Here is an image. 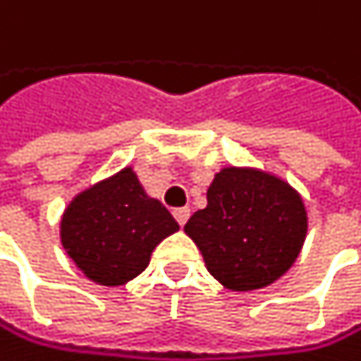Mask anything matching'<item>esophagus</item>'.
<instances>
[{
  "label": "esophagus",
  "mask_w": 361,
  "mask_h": 361,
  "mask_svg": "<svg viewBox=\"0 0 361 361\" xmlns=\"http://www.w3.org/2000/svg\"><path fill=\"white\" fill-rule=\"evenodd\" d=\"M173 216H175V221L179 223V225H186V221H188V216H190V210L188 207H177V210L173 212Z\"/></svg>",
  "instance_id": "esophagus-1"
}]
</instances>
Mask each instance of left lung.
<instances>
[{
  "label": "left lung",
  "mask_w": 361,
  "mask_h": 361,
  "mask_svg": "<svg viewBox=\"0 0 361 361\" xmlns=\"http://www.w3.org/2000/svg\"><path fill=\"white\" fill-rule=\"evenodd\" d=\"M205 197L207 205L184 231L223 288L251 293L290 271L307 235V210L297 188L269 171L225 166Z\"/></svg>",
  "instance_id": "8db88e82"
}]
</instances>
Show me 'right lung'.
I'll use <instances>...</instances> for the list:
<instances>
[{"mask_svg": "<svg viewBox=\"0 0 361 361\" xmlns=\"http://www.w3.org/2000/svg\"><path fill=\"white\" fill-rule=\"evenodd\" d=\"M177 229L171 212L126 166L68 201L60 243L90 281L123 286L147 269L154 249Z\"/></svg>", "mask_w": 361, "mask_h": 361, "instance_id": "right-lung-1", "label": "right lung"}]
</instances>
